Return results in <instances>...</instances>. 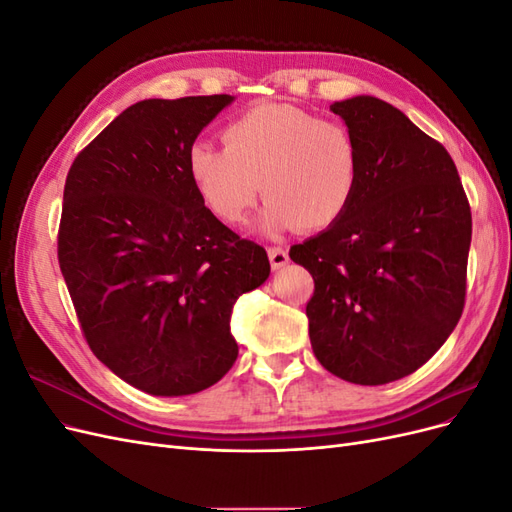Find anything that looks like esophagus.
<instances>
[{"label": "esophagus", "mask_w": 512, "mask_h": 512, "mask_svg": "<svg viewBox=\"0 0 512 512\" xmlns=\"http://www.w3.org/2000/svg\"><path fill=\"white\" fill-rule=\"evenodd\" d=\"M267 254L273 271H280L282 267L288 265V250H284V247H269Z\"/></svg>", "instance_id": "obj_1"}]
</instances>
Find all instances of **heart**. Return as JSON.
Segmentation results:
<instances>
[{
	"label": "heart",
	"mask_w": 512,
	"mask_h": 512,
	"mask_svg": "<svg viewBox=\"0 0 512 512\" xmlns=\"http://www.w3.org/2000/svg\"><path fill=\"white\" fill-rule=\"evenodd\" d=\"M224 149L196 141L188 175L224 224H243L267 196L258 226L269 237L322 230L342 220L361 181V149L346 123L292 104H258L222 130Z\"/></svg>",
	"instance_id": "heart-1"
}]
</instances>
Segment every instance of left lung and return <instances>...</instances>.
<instances>
[{"label":"left lung","mask_w":512,"mask_h":512,"mask_svg":"<svg viewBox=\"0 0 512 512\" xmlns=\"http://www.w3.org/2000/svg\"><path fill=\"white\" fill-rule=\"evenodd\" d=\"M331 111L359 143V190L290 258L316 284L305 312L320 365L378 386L410 376L457 327L472 213L453 158L399 108L354 96Z\"/></svg>","instance_id":"obj_1"}]
</instances>
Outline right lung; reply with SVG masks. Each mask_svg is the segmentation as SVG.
Wrapping results in <instances>:
<instances>
[{
  "label": "right lung",
  "instance_id": "1",
  "mask_svg": "<svg viewBox=\"0 0 512 512\" xmlns=\"http://www.w3.org/2000/svg\"><path fill=\"white\" fill-rule=\"evenodd\" d=\"M232 96L132 104L70 166L57 256L87 344L158 397L194 395L237 361L230 312L267 252L203 205L188 149Z\"/></svg>",
  "mask_w": 512,
  "mask_h": 512
}]
</instances>
